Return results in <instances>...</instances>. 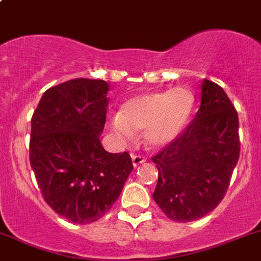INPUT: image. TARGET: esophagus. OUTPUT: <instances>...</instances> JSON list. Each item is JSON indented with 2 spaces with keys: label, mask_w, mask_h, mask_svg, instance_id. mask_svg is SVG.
I'll return each mask as SVG.
<instances>
[{
  "label": "esophagus",
  "mask_w": 261,
  "mask_h": 261,
  "mask_svg": "<svg viewBox=\"0 0 261 261\" xmlns=\"http://www.w3.org/2000/svg\"><path fill=\"white\" fill-rule=\"evenodd\" d=\"M131 159H133V165H134V167H135V168L138 167V165L143 164V163L146 162L145 158L140 156V155H133V156H131Z\"/></svg>",
  "instance_id": "esophagus-1"
}]
</instances>
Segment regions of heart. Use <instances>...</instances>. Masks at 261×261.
Instances as JSON below:
<instances>
[{"mask_svg":"<svg viewBox=\"0 0 261 261\" xmlns=\"http://www.w3.org/2000/svg\"><path fill=\"white\" fill-rule=\"evenodd\" d=\"M194 107V96L184 87L144 92L128 98L120 114L110 121L121 144L135 140L144 130V141L151 149H163L174 143L186 128Z\"/></svg>","mask_w":261,"mask_h":261,"instance_id":"b5f03b06","label":"heart"}]
</instances>
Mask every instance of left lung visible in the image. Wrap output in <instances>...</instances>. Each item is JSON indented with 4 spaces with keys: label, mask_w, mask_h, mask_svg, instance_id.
Instances as JSON below:
<instances>
[{
    "label": "left lung",
    "mask_w": 261,
    "mask_h": 261,
    "mask_svg": "<svg viewBox=\"0 0 261 261\" xmlns=\"http://www.w3.org/2000/svg\"><path fill=\"white\" fill-rule=\"evenodd\" d=\"M201 88L194 120L152 158L159 172L152 198L175 222L198 220L218 206L240 156L235 107L218 84L203 80Z\"/></svg>",
    "instance_id": "left-lung-1"
}]
</instances>
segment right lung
Listing matches in <instances>:
<instances>
[{"label": "right lung", "mask_w": 261, "mask_h": 261, "mask_svg": "<svg viewBox=\"0 0 261 261\" xmlns=\"http://www.w3.org/2000/svg\"><path fill=\"white\" fill-rule=\"evenodd\" d=\"M110 84L78 78L44 92L31 118L30 165L46 203L78 225L99 220L117 201L133 162L99 136Z\"/></svg>", "instance_id": "right-lung-1"}]
</instances>
